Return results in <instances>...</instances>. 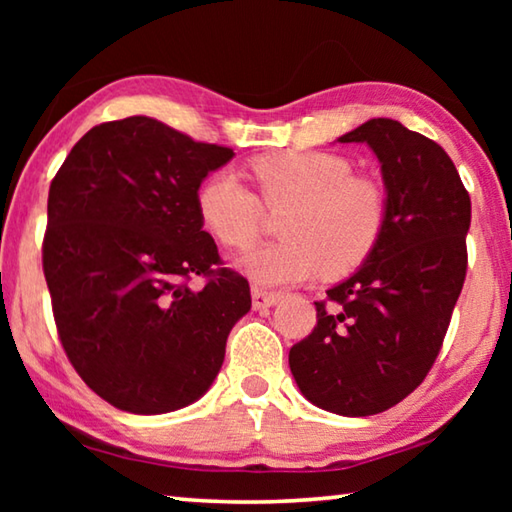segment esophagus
Listing matches in <instances>:
<instances>
[{
  "mask_svg": "<svg viewBox=\"0 0 512 512\" xmlns=\"http://www.w3.org/2000/svg\"><path fill=\"white\" fill-rule=\"evenodd\" d=\"M250 296H253V309L255 311L268 309V307H273V305H277V302H280V296H277V293L257 289V287L253 289V293H250Z\"/></svg>",
  "mask_w": 512,
  "mask_h": 512,
  "instance_id": "1",
  "label": "esophagus"
}]
</instances>
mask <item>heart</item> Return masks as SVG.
Wrapping results in <instances>:
<instances>
[{"mask_svg": "<svg viewBox=\"0 0 512 512\" xmlns=\"http://www.w3.org/2000/svg\"><path fill=\"white\" fill-rule=\"evenodd\" d=\"M348 158L327 151H280L253 162L268 207H287L280 244L259 246L237 259L257 287L305 282L327 266L341 275L357 268L386 228L388 201L377 180L352 173ZM205 230L228 248H246L262 230L264 207L237 171L216 169L196 192Z\"/></svg>", "mask_w": 512, "mask_h": 512, "instance_id": "obj_1", "label": "heart"}]
</instances>
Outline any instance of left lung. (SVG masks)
I'll return each mask as SVG.
<instances>
[{
    "label": "left lung",
    "instance_id": "8db88e82",
    "mask_svg": "<svg viewBox=\"0 0 512 512\" xmlns=\"http://www.w3.org/2000/svg\"><path fill=\"white\" fill-rule=\"evenodd\" d=\"M381 164L388 201L377 246L316 302L318 323L289 352L300 393L318 409L363 418L391 409L427 377L461 296L470 194L449 155L395 119L341 135Z\"/></svg>",
    "mask_w": 512,
    "mask_h": 512
}]
</instances>
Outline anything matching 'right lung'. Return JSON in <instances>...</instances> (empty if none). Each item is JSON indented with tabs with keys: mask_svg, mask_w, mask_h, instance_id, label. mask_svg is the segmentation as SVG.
<instances>
[{
	"mask_svg": "<svg viewBox=\"0 0 512 512\" xmlns=\"http://www.w3.org/2000/svg\"><path fill=\"white\" fill-rule=\"evenodd\" d=\"M232 149L144 115L94 126L51 180L42 268L60 343L121 411L185 409L219 375L250 311L246 277L216 268L196 192ZM205 274L192 290L188 280Z\"/></svg>",
	"mask_w": 512,
	"mask_h": 512,
	"instance_id": "1",
	"label": "right lung"
}]
</instances>
